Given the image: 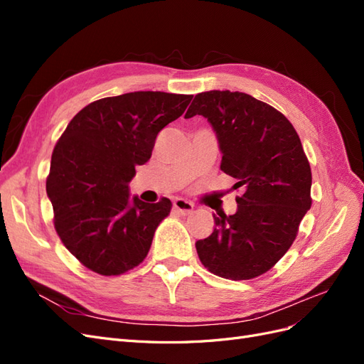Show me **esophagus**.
<instances>
[{
	"label": "esophagus",
	"instance_id": "esophagus-1",
	"mask_svg": "<svg viewBox=\"0 0 364 364\" xmlns=\"http://www.w3.org/2000/svg\"><path fill=\"white\" fill-rule=\"evenodd\" d=\"M173 208H174L178 213H181V214H190V213H193L194 205H193L191 202H188V200L181 199V197H179V199H176V200L173 202Z\"/></svg>",
	"mask_w": 364,
	"mask_h": 364
}]
</instances>
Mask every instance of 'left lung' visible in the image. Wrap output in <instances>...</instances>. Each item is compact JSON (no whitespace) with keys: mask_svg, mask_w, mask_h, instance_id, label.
I'll list each match as a JSON object with an SVG mask.
<instances>
[{"mask_svg":"<svg viewBox=\"0 0 364 364\" xmlns=\"http://www.w3.org/2000/svg\"><path fill=\"white\" fill-rule=\"evenodd\" d=\"M194 115L211 124L220 168L245 190L235 214L214 215L213 234L197 241V253L217 277H259L290 249L311 208V168L299 135L279 111L245 92L197 94L185 118Z\"/></svg>","mask_w":364,"mask_h":364,"instance_id":"8db88e82","label":"left lung"}]
</instances>
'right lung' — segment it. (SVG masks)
<instances>
[{
	"instance_id": "right-lung-1",
	"label": "right lung",
	"mask_w": 364,
	"mask_h": 364,
	"mask_svg": "<svg viewBox=\"0 0 364 364\" xmlns=\"http://www.w3.org/2000/svg\"><path fill=\"white\" fill-rule=\"evenodd\" d=\"M191 98L159 91L106 97L65 129L51 156L47 196L62 243L85 267L112 277L147 257L171 202L130 197L129 183L136 165L150 159L159 132Z\"/></svg>"
}]
</instances>
